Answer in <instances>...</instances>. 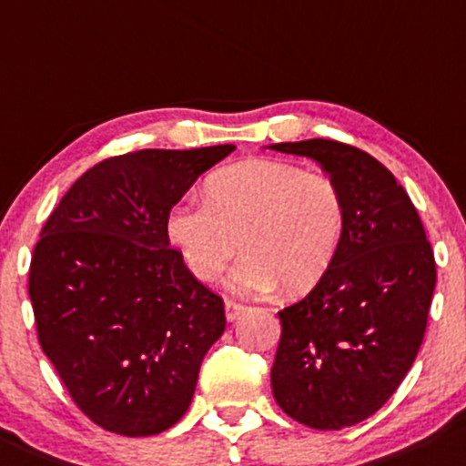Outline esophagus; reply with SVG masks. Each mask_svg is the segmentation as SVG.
<instances>
[{"label":"esophagus","mask_w":466,"mask_h":466,"mask_svg":"<svg viewBox=\"0 0 466 466\" xmlns=\"http://www.w3.org/2000/svg\"><path fill=\"white\" fill-rule=\"evenodd\" d=\"M224 310H227V319H228V321H235V319L242 315V312L247 310V308H244L242 303L227 299V301H224Z\"/></svg>","instance_id":"obj_1"}]
</instances>
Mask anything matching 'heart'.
Instances as JSON below:
<instances>
[{
    "label": "heart",
    "mask_w": 466,
    "mask_h": 466,
    "mask_svg": "<svg viewBox=\"0 0 466 466\" xmlns=\"http://www.w3.org/2000/svg\"><path fill=\"white\" fill-rule=\"evenodd\" d=\"M205 202L180 200L167 211L169 244L193 277L231 273L239 295L279 286L306 295L330 273L348 227V202L334 177L284 160L253 158L224 167L205 182Z\"/></svg>",
    "instance_id": "obj_1"
}]
</instances>
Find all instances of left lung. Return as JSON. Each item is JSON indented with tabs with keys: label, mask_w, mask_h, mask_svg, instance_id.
I'll list each match as a JSON object with an SVG mask.
<instances>
[{
	"label": "left lung",
	"mask_w": 466,
	"mask_h": 466,
	"mask_svg": "<svg viewBox=\"0 0 466 466\" xmlns=\"http://www.w3.org/2000/svg\"><path fill=\"white\" fill-rule=\"evenodd\" d=\"M270 149L315 160L348 202L330 273L277 312L281 339L270 370L286 414L337 431L379 411L410 372L425 337L436 261L410 196L372 156L326 138Z\"/></svg>",
	"instance_id": "8db88e82"
}]
</instances>
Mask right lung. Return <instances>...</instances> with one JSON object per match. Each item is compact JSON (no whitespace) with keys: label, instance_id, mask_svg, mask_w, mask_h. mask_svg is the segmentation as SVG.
Segmentation results:
<instances>
[{"label":"right lung","instance_id":"1","mask_svg":"<svg viewBox=\"0 0 466 466\" xmlns=\"http://www.w3.org/2000/svg\"><path fill=\"white\" fill-rule=\"evenodd\" d=\"M233 149L114 156L78 177L41 228L28 279L41 350L103 430L154 436L189 410L227 317L169 247L165 218Z\"/></svg>","mask_w":466,"mask_h":466}]
</instances>
